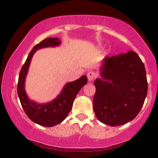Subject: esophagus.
I'll return each instance as SVG.
<instances>
[{"label": "esophagus", "mask_w": 158, "mask_h": 158, "mask_svg": "<svg viewBox=\"0 0 158 158\" xmlns=\"http://www.w3.org/2000/svg\"><path fill=\"white\" fill-rule=\"evenodd\" d=\"M87 77L89 81H93L95 78L96 77V73L93 72V71H89V72L87 73Z\"/></svg>", "instance_id": "1"}]
</instances>
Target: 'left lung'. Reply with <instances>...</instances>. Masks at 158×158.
I'll return each instance as SVG.
<instances>
[{"instance_id": "8db88e82", "label": "left lung", "mask_w": 158, "mask_h": 158, "mask_svg": "<svg viewBox=\"0 0 158 158\" xmlns=\"http://www.w3.org/2000/svg\"><path fill=\"white\" fill-rule=\"evenodd\" d=\"M102 79L94 82L93 110L99 120L111 127L133 120L142 109L148 91L144 64L130 51L106 57L101 67Z\"/></svg>"}]
</instances>
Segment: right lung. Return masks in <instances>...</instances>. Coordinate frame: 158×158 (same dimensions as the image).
Masks as SVG:
<instances>
[{"label":"right lung","mask_w":158,"mask_h":158,"mask_svg":"<svg viewBox=\"0 0 158 158\" xmlns=\"http://www.w3.org/2000/svg\"><path fill=\"white\" fill-rule=\"evenodd\" d=\"M60 43L61 41L58 38H48L38 43L33 47L27 56L19 74L17 93L20 104L31 120L41 126L54 127L62 123L70 111L73 100L78 92L88 81L87 77L82 76L74 81L67 83L57 98L47 104H40L29 100L25 93L24 83L33 54L39 49L59 46Z\"/></svg>","instance_id":"1"}]
</instances>
